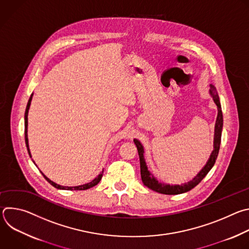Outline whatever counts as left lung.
<instances>
[{
    "label": "left lung",
    "mask_w": 249,
    "mask_h": 249,
    "mask_svg": "<svg viewBox=\"0 0 249 249\" xmlns=\"http://www.w3.org/2000/svg\"><path fill=\"white\" fill-rule=\"evenodd\" d=\"M210 94L214 100V102L217 105L218 108V116L215 124V134H214V150L211 153L209 160H207L206 164L203 166V168L197 173V175L194 178L188 182L182 183V184H168L161 182L157 179V177L149 170L148 165L145 160V150L143 145L141 144V142L137 139H134V143L137 147L139 158H140V166H141V177L142 181H143L144 185H146L148 188L160 193V194H166V195H176V194H181L190 191L193 189L196 185H198L204 177L208 174V172L214 166L219 150L221 145V137H222V130H223V112H222V106L220 102V98L218 95L217 89L214 85H210Z\"/></svg>",
    "instance_id": "left-lung-1"
}]
</instances>
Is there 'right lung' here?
<instances>
[{
  "label": "right lung",
  "mask_w": 249,
  "mask_h": 249,
  "mask_svg": "<svg viewBox=\"0 0 249 249\" xmlns=\"http://www.w3.org/2000/svg\"><path fill=\"white\" fill-rule=\"evenodd\" d=\"M32 96H33V93L30 95L29 99H28V102H27V105H26V109H25V113H24V138H25V144H26V148H27V152L29 154V157L31 158V154H30V150H29V146H28V138H27V125H28V122H27V116H28V110H29V107H30V103H31V100H32ZM34 162V161H33ZM42 173V175L44 176V178L51 184L53 185L55 188L57 189H64V190H87V189H89L93 186H95L100 180H101V177H102V174H103V170L95 177V178L93 180H91L90 182L89 183H86V184H83V185H79V186H62V185H59L55 182H53L52 180H50L48 177L46 175H44V173L42 171H40Z\"/></svg>",
  "instance_id": "right-lung-1"
}]
</instances>
